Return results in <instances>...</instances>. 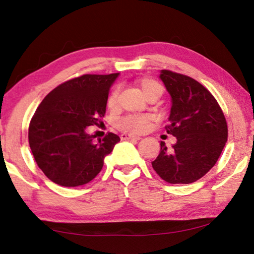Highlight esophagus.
I'll return each instance as SVG.
<instances>
[{
	"label": "esophagus",
	"instance_id": "1",
	"mask_svg": "<svg viewBox=\"0 0 254 254\" xmlns=\"http://www.w3.org/2000/svg\"><path fill=\"white\" fill-rule=\"evenodd\" d=\"M121 138L123 140H127V139H134V140H139L141 138L139 136H134L132 133H123L121 136Z\"/></svg>",
	"mask_w": 254,
	"mask_h": 254
}]
</instances>
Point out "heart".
<instances>
[{
	"instance_id": "heart-1",
	"label": "heart",
	"mask_w": 254,
	"mask_h": 254,
	"mask_svg": "<svg viewBox=\"0 0 254 254\" xmlns=\"http://www.w3.org/2000/svg\"><path fill=\"white\" fill-rule=\"evenodd\" d=\"M139 88L143 95L147 100L155 99L159 97L164 93V87L161 86L158 81L153 79H143L139 81ZM118 103V89L115 88L113 92L110 93L108 97V107L110 109H114ZM150 124V117L147 116H137V115H130L118 122V127L124 131H130V132H143L147 129Z\"/></svg>"
}]
</instances>
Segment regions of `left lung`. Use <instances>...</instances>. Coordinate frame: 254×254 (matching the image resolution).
<instances>
[{
  "mask_svg": "<svg viewBox=\"0 0 254 254\" xmlns=\"http://www.w3.org/2000/svg\"><path fill=\"white\" fill-rule=\"evenodd\" d=\"M159 77L172 103L166 130L177 143L168 150L160 141L152 167L168 184H191L215 166L228 140V125L217 101L200 82L166 69Z\"/></svg>",
  "mask_w": 254,
  "mask_h": 254,
  "instance_id": "obj_1",
  "label": "left lung"
}]
</instances>
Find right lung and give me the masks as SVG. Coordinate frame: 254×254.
<instances>
[{"mask_svg":"<svg viewBox=\"0 0 254 254\" xmlns=\"http://www.w3.org/2000/svg\"><path fill=\"white\" fill-rule=\"evenodd\" d=\"M120 73L86 74L66 81L37 108L29 127V144L44 174L54 184L77 187L92 181L120 137L108 133L94 141L87 132L104 116L108 94Z\"/></svg>","mask_w":254,"mask_h":254,"instance_id":"right-lung-1","label":"right lung"}]
</instances>
